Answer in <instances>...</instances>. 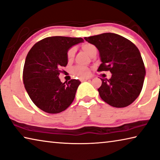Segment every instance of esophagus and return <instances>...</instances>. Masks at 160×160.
Wrapping results in <instances>:
<instances>
[{
  "label": "esophagus",
  "mask_w": 160,
  "mask_h": 160,
  "mask_svg": "<svg viewBox=\"0 0 160 160\" xmlns=\"http://www.w3.org/2000/svg\"><path fill=\"white\" fill-rule=\"evenodd\" d=\"M88 80H89V78H80V80L81 81V82H84V81H86Z\"/></svg>",
  "instance_id": "obj_1"
}]
</instances>
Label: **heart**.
<instances>
[{
    "label": "heart",
    "instance_id": "obj_1",
    "mask_svg": "<svg viewBox=\"0 0 160 160\" xmlns=\"http://www.w3.org/2000/svg\"><path fill=\"white\" fill-rule=\"evenodd\" d=\"M82 49L89 55H90L91 53H92L93 51L97 50H96V48L95 45H93L92 44H88V43L82 45ZM75 48L74 47L70 48V49L68 50V53H67L68 59L72 60L75 56ZM90 72L91 71L89 68L85 67V66H80V65H78V66L75 67L74 69H73V73L80 78L88 77V76L90 75Z\"/></svg>",
    "mask_w": 160,
    "mask_h": 160
}]
</instances>
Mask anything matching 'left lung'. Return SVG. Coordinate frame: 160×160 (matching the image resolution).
Listing matches in <instances>:
<instances>
[{
  "label": "left lung",
  "mask_w": 160,
  "mask_h": 160,
  "mask_svg": "<svg viewBox=\"0 0 160 160\" xmlns=\"http://www.w3.org/2000/svg\"><path fill=\"white\" fill-rule=\"evenodd\" d=\"M84 39L98 48L102 63L98 71H108L112 77L101 79L100 98L114 108H125L138 98L142 89L145 68L136 45L120 35L105 32Z\"/></svg>",
  "instance_id": "obj_1"
}]
</instances>
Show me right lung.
<instances>
[{
  "label": "right lung",
  "instance_id": "obj_1",
  "mask_svg": "<svg viewBox=\"0 0 160 160\" xmlns=\"http://www.w3.org/2000/svg\"><path fill=\"white\" fill-rule=\"evenodd\" d=\"M82 38L48 37L36 42L28 53L22 78L25 88L35 105L45 112L56 114L72 104L80 81L62 83L58 76L60 67L68 64L67 53Z\"/></svg>",
  "mask_w": 160,
  "mask_h": 160
}]
</instances>
